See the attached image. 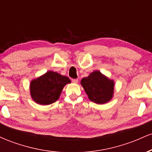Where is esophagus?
<instances>
[{"instance_id": "1", "label": "esophagus", "mask_w": 152, "mask_h": 152, "mask_svg": "<svg viewBox=\"0 0 152 152\" xmlns=\"http://www.w3.org/2000/svg\"><path fill=\"white\" fill-rule=\"evenodd\" d=\"M72 82L74 83H77L78 82V78H75V79H72Z\"/></svg>"}]
</instances>
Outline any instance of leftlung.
Here are the masks:
<instances>
[{"instance_id":"obj_1","label":"left lung","mask_w":152,"mask_h":152,"mask_svg":"<svg viewBox=\"0 0 152 152\" xmlns=\"http://www.w3.org/2000/svg\"><path fill=\"white\" fill-rule=\"evenodd\" d=\"M81 84L89 100L96 104H106L113 98L114 81L99 71H93L88 76L82 78Z\"/></svg>"}]
</instances>
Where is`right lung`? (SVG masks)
Wrapping results in <instances>:
<instances>
[{
    "label": "right lung",
    "instance_id": "add662e5",
    "mask_svg": "<svg viewBox=\"0 0 152 152\" xmlns=\"http://www.w3.org/2000/svg\"><path fill=\"white\" fill-rule=\"evenodd\" d=\"M70 83L67 76L52 71H47L31 81V96L36 104L49 105L58 100L64 87Z\"/></svg>",
    "mask_w": 152,
    "mask_h": 152
}]
</instances>
